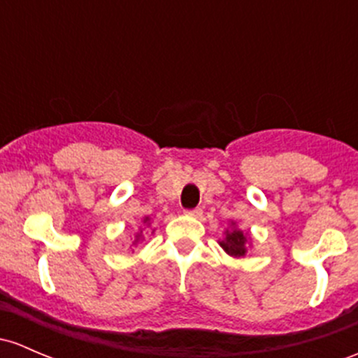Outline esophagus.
Returning <instances> with one entry per match:
<instances>
[{"label":"esophagus","instance_id":"1","mask_svg":"<svg viewBox=\"0 0 358 358\" xmlns=\"http://www.w3.org/2000/svg\"><path fill=\"white\" fill-rule=\"evenodd\" d=\"M185 214H187V216H190V217H201L202 216V209L201 208L189 209V210H185Z\"/></svg>","mask_w":358,"mask_h":358}]
</instances>
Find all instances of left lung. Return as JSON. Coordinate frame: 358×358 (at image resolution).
I'll return each instance as SVG.
<instances>
[{
  "label": "left lung",
  "mask_w": 358,
  "mask_h": 358,
  "mask_svg": "<svg viewBox=\"0 0 358 358\" xmlns=\"http://www.w3.org/2000/svg\"><path fill=\"white\" fill-rule=\"evenodd\" d=\"M220 245L231 257H245L248 250L247 245L250 247V236L236 227L235 221H231L229 228L224 229V238L220 240Z\"/></svg>",
  "instance_id": "8db88e82"
}]
</instances>
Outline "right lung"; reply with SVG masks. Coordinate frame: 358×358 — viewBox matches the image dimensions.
<instances>
[{
  "label": "right lung",
  "mask_w": 358,
  "mask_h": 358,
  "mask_svg": "<svg viewBox=\"0 0 358 358\" xmlns=\"http://www.w3.org/2000/svg\"><path fill=\"white\" fill-rule=\"evenodd\" d=\"M142 223H144V227H150V217L145 216L144 220H142ZM152 233H154V229H152ZM144 235H145L144 228H138V231H137V235H135V238H134V242H131V245H137V243L141 242L142 238H144Z\"/></svg>",
  "instance_id": "right-lung-1"
}]
</instances>
